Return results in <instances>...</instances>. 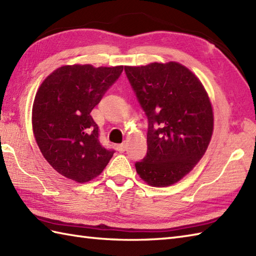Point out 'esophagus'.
I'll return each instance as SVG.
<instances>
[{"label":"esophagus","mask_w":256,"mask_h":256,"mask_svg":"<svg viewBox=\"0 0 256 256\" xmlns=\"http://www.w3.org/2000/svg\"><path fill=\"white\" fill-rule=\"evenodd\" d=\"M116 148H118V150L120 152V153H124V152H125V148H126V145H125V143L118 144V145L116 146Z\"/></svg>","instance_id":"obj_1"}]
</instances>
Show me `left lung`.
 Masks as SVG:
<instances>
[{"mask_svg":"<svg viewBox=\"0 0 256 256\" xmlns=\"http://www.w3.org/2000/svg\"><path fill=\"white\" fill-rule=\"evenodd\" d=\"M124 70L148 121V153L135 168L150 186H170L208 148L214 132L209 96L199 79L175 62Z\"/></svg>","mask_w":256,"mask_h":256,"instance_id":"1","label":"left lung"}]
</instances>
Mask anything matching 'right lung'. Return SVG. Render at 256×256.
Segmentation results:
<instances>
[{
	"instance_id": "right-lung-1",
	"label": "right lung",
	"mask_w": 256,
	"mask_h": 256,
	"mask_svg": "<svg viewBox=\"0 0 256 256\" xmlns=\"http://www.w3.org/2000/svg\"><path fill=\"white\" fill-rule=\"evenodd\" d=\"M122 72L123 66L74 64L42 81L32 104V131L42 156L60 175L86 182L112 158L114 150L100 143L90 113Z\"/></svg>"
}]
</instances>
